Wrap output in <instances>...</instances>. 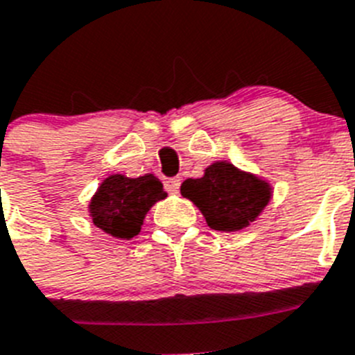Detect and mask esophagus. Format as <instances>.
<instances>
[{"mask_svg": "<svg viewBox=\"0 0 355 355\" xmlns=\"http://www.w3.org/2000/svg\"><path fill=\"white\" fill-rule=\"evenodd\" d=\"M180 187H181L180 178H168V180H165V188H167L168 192H178Z\"/></svg>", "mask_w": 355, "mask_h": 355, "instance_id": "1", "label": "esophagus"}]
</instances>
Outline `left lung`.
Here are the masks:
<instances>
[{
  "instance_id": "obj_1",
  "label": "left lung",
  "mask_w": 355,
  "mask_h": 355,
  "mask_svg": "<svg viewBox=\"0 0 355 355\" xmlns=\"http://www.w3.org/2000/svg\"><path fill=\"white\" fill-rule=\"evenodd\" d=\"M181 196L202 211L215 231H240L254 222L270 200V187L259 178L238 171L227 162H216L199 180L181 184Z\"/></svg>"
}]
</instances>
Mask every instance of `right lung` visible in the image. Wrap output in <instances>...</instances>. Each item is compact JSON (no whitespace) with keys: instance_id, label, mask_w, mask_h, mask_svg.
Listing matches in <instances>:
<instances>
[{"instance_id":"right-lung-1","label":"right lung","mask_w":355,"mask_h":355,"mask_svg":"<svg viewBox=\"0 0 355 355\" xmlns=\"http://www.w3.org/2000/svg\"><path fill=\"white\" fill-rule=\"evenodd\" d=\"M165 197L162 181L153 174L140 178L110 175L90 200V216L105 233L130 240L140 233L150 206Z\"/></svg>"}]
</instances>
